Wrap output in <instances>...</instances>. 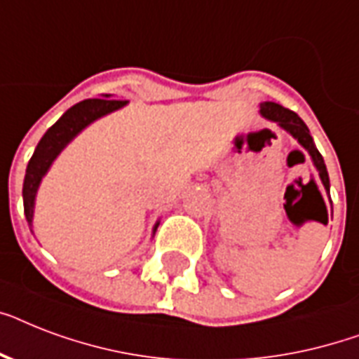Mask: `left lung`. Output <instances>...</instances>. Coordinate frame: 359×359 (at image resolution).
Listing matches in <instances>:
<instances>
[{
	"label": "left lung",
	"mask_w": 359,
	"mask_h": 359,
	"mask_svg": "<svg viewBox=\"0 0 359 359\" xmlns=\"http://www.w3.org/2000/svg\"><path fill=\"white\" fill-rule=\"evenodd\" d=\"M261 115L264 117V119L278 123L279 126H281L283 130H287L294 140H298V143H300V145L309 152V156H311L313 160V165L317 168L318 177H320V180H323L324 188H326V191H330V179H328V171H326V163H324L323 154L317 151L315 141H313L306 123H304V121L294 114V111H290V109L283 108V106H279V104L276 102H262Z\"/></svg>",
	"instance_id": "obj_1"
}]
</instances>
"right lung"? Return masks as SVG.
<instances>
[{
  "mask_svg": "<svg viewBox=\"0 0 359 359\" xmlns=\"http://www.w3.org/2000/svg\"><path fill=\"white\" fill-rule=\"evenodd\" d=\"M126 106L123 100H111L109 95L104 98H89L83 102H78L70 109H67L61 119L48 128V132L42 135V140L39 141L33 156H31L27 169H25L24 179V214L29 227L33 225V208H35V197L36 190L41 186L42 177L48 173V169L53 163V160L59 156V152L63 151L65 147L69 145L70 141L74 140L76 135L80 134L81 130L89 126L93 121L100 119L104 115L111 114L115 109ZM158 222L154 225L152 233H156Z\"/></svg>",
  "mask_w": 359,
  "mask_h": 359,
  "instance_id": "add662e5",
  "label": "right lung"
}]
</instances>
